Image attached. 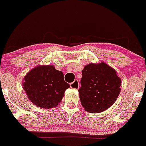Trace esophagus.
I'll use <instances>...</instances> for the list:
<instances>
[{
    "label": "esophagus",
    "instance_id": "1",
    "mask_svg": "<svg viewBox=\"0 0 146 146\" xmlns=\"http://www.w3.org/2000/svg\"><path fill=\"white\" fill-rule=\"evenodd\" d=\"M79 86H80V85H79V81L76 80V79L74 81V82H72V83L70 84V87H71L72 88H73V89H79Z\"/></svg>",
    "mask_w": 146,
    "mask_h": 146
}]
</instances>
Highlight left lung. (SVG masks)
<instances>
[{"label":"left lung","mask_w":146,"mask_h":146,"mask_svg":"<svg viewBox=\"0 0 146 146\" xmlns=\"http://www.w3.org/2000/svg\"><path fill=\"white\" fill-rule=\"evenodd\" d=\"M121 81L117 72L106 63H90L82 70V87L78 90L86 112L100 113L114 104L121 91Z\"/></svg>","instance_id":"8db88e82"}]
</instances>
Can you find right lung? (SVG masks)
<instances>
[{
    "instance_id": "add662e5",
    "label": "right lung",
    "mask_w": 146,
    "mask_h": 146,
    "mask_svg": "<svg viewBox=\"0 0 146 146\" xmlns=\"http://www.w3.org/2000/svg\"><path fill=\"white\" fill-rule=\"evenodd\" d=\"M22 86L29 100L41 108L58 106L70 85L64 74L52 65H38L31 69L24 77Z\"/></svg>"
}]
</instances>
